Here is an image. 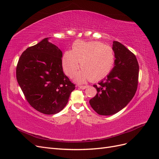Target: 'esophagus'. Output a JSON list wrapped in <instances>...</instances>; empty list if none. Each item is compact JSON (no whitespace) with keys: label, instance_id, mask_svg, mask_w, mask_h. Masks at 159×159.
Wrapping results in <instances>:
<instances>
[{"label":"esophagus","instance_id":"esophagus-1","mask_svg":"<svg viewBox=\"0 0 159 159\" xmlns=\"http://www.w3.org/2000/svg\"><path fill=\"white\" fill-rule=\"evenodd\" d=\"M88 87V85H80L79 88L81 89H85V88H87Z\"/></svg>","mask_w":159,"mask_h":159}]
</instances>
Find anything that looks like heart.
<instances>
[{"label":"heart","mask_w":159,"mask_h":159,"mask_svg":"<svg viewBox=\"0 0 159 159\" xmlns=\"http://www.w3.org/2000/svg\"><path fill=\"white\" fill-rule=\"evenodd\" d=\"M80 68L82 70L76 75L78 83H84L91 79L98 81L105 78L112 70L115 53L111 46L98 41L76 40L71 50L66 51L61 57L62 68L66 74L74 77Z\"/></svg>","instance_id":"1"}]
</instances>
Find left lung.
Here are the masks:
<instances>
[{"instance_id":"1","label":"left lung","mask_w":159,"mask_h":159,"mask_svg":"<svg viewBox=\"0 0 159 159\" xmlns=\"http://www.w3.org/2000/svg\"><path fill=\"white\" fill-rule=\"evenodd\" d=\"M114 67L105 78L93 85L98 93L89 104L101 115H111L131 102L138 85L139 66L136 56L121 43L114 41Z\"/></svg>"}]
</instances>
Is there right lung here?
Instances as JSON below:
<instances>
[{"mask_svg": "<svg viewBox=\"0 0 159 159\" xmlns=\"http://www.w3.org/2000/svg\"><path fill=\"white\" fill-rule=\"evenodd\" d=\"M48 39L44 38L22 53L16 66V79L33 108L53 115L64 108L75 85L63 71L62 52Z\"/></svg>", "mask_w": 159, "mask_h": 159, "instance_id": "obj_1", "label": "right lung"}]
</instances>
